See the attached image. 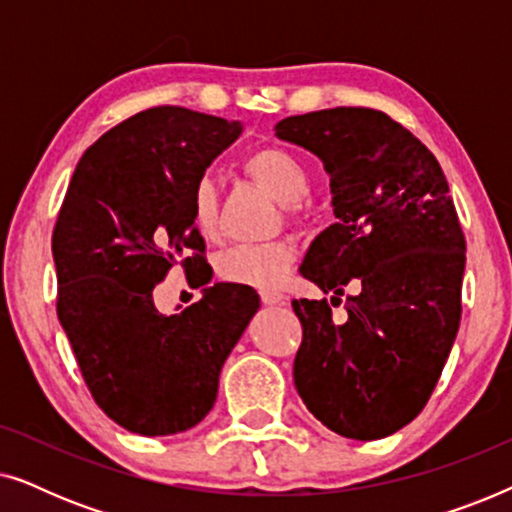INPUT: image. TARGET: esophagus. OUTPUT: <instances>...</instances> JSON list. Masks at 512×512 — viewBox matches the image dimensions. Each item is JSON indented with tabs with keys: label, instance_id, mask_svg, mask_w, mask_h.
<instances>
[{
	"label": "esophagus",
	"instance_id": "esophagus-1",
	"mask_svg": "<svg viewBox=\"0 0 512 512\" xmlns=\"http://www.w3.org/2000/svg\"><path fill=\"white\" fill-rule=\"evenodd\" d=\"M263 305H284L286 298L279 291H261Z\"/></svg>",
	"mask_w": 512,
	"mask_h": 512
}]
</instances>
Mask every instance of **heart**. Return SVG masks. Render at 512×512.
Wrapping results in <instances>:
<instances>
[{
  "label": "heart",
  "mask_w": 512,
  "mask_h": 512,
  "mask_svg": "<svg viewBox=\"0 0 512 512\" xmlns=\"http://www.w3.org/2000/svg\"><path fill=\"white\" fill-rule=\"evenodd\" d=\"M242 170L272 198L284 202L291 216L303 212L310 174L303 160L293 156L291 151L279 149V146H263L244 158ZM191 219L202 237L207 240L219 237V193L209 179L198 181L193 188ZM293 263H296V249L284 240L240 244L219 258V275L226 282L268 291L284 282Z\"/></svg>",
  "instance_id": "b5f03b06"
}]
</instances>
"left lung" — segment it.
I'll use <instances>...</instances> for the list:
<instances>
[{"instance_id": "1", "label": "left lung", "mask_w": 512, "mask_h": 512, "mask_svg": "<svg viewBox=\"0 0 512 512\" xmlns=\"http://www.w3.org/2000/svg\"><path fill=\"white\" fill-rule=\"evenodd\" d=\"M321 158L335 221L314 237L300 275L331 304L347 283L348 319L324 300H293L303 342L293 382L307 410L354 440L391 436L424 410L461 319L466 240L438 160L377 109L335 107L275 125Z\"/></svg>"}]
</instances>
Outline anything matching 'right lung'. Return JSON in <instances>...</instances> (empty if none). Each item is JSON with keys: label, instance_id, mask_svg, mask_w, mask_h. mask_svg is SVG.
<instances>
[{"label": "right lung", "instance_id": "obj_1", "mask_svg": "<svg viewBox=\"0 0 512 512\" xmlns=\"http://www.w3.org/2000/svg\"><path fill=\"white\" fill-rule=\"evenodd\" d=\"M242 125L153 107L97 139L76 165L53 228L58 319L95 403L139 436H172L205 419L219 375L261 300L214 284L179 314L153 289L174 265L205 261L191 195Z\"/></svg>", "mask_w": 512, "mask_h": 512}]
</instances>
